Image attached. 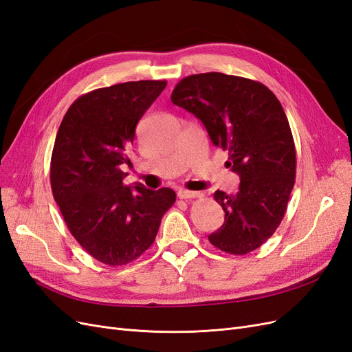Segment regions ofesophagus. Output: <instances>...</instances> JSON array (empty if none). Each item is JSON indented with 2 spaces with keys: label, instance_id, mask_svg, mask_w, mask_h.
Returning a JSON list of instances; mask_svg holds the SVG:
<instances>
[{
  "label": "esophagus",
  "instance_id": "esophagus-1",
  "mask_svg": "<svg viewBox=\"0 0 352 352\" xmlns=\"http://www.w3.org/2000/svg\"><path fill=\"white\" fill-rule=\"evenodd\" d=\"M177 197L180 199H192V198H201L202 194L194 192V190H188V189H179Z\"/></svg>",
  "mask_w": 352,
  "mask_h": 352
}]
</instances>
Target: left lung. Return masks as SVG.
<instances>
[{"instance_id": "obj_1", "label": "left lung", "mask_w": 352, "mask_h": 352, "mask_svg": "<svg viewBox=\"0 0 352 352\" xmlns=\"http://www.w3.org/2000/svg\"><path fill=\"white\" fill-rule=\"evenodd\" d=\"M172 102L198 117L241 179L236 194L214 192L225 223L208 241L233 255L257 250L279 228L295 184V144L282 104L261 82L217 72L184 78Z\"/></svg>"}]
</instances>
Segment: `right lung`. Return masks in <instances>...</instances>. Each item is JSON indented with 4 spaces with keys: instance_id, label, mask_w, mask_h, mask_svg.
I'll return each mask as SVG.
<instances>
[{
    "instance_id": "right-lung-1",
    "label": "right lung",
    "mask_w": 352,
    "mask_h": 352,
    "mask_svg": "<svg viewBox=\"0 0 352 352\" xmlns=\"http://www.w3.org/2000/svg\"><path fill=\"white\" fill-rule=\"evenodd\" d=\"M166 80H138L94 89L65 114L51 155L54 199L80 247L102 264L117 267L154 243L164 212L175 204L170 188L124 186L122 164L144 113Z\"/></svg>"
}]
</instances>
